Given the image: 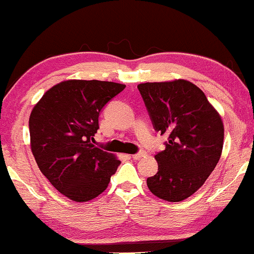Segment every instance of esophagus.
Returning <instances> with one entry per match:
<instances>
[{
    "mask_svg": "<svg viewBox=\"0 0 254 254\" xmlns=\"http://www.w3.org/2000/svg\"><path fill=\"white\" fill-rule=\"evenodd\" d=\"M146 155V153L144 150H140L139 153H137V154H133V155H130V158L132 159H134V160H139L140 158H143V156H145Z\"/></svg>",
    "mask_w": 254,
    "mask_h": 254,
    "instance_id": "1",
    "label": "esophagus"
}]
</instances>
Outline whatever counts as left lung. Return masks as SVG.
I'll return each instance as SVG.
<instances>
[{"label": "left lung", "mask_w": 254, "mask_h": 254, "mask_svg": "<svg viewBox=\"0 0 254 254\" xmlns=\"http://www.w3.org/2000/svg\"><path fill=\"white\" fill-rule=\"evenodd\" d=\"M156 132L167 135L155 155L158 172L146 179L153 194L181 202L197 192L221 156L224 125L202 90L185 79L138 85Z\"/></svg>", "instance_id": "obj_1"}]
</instances>
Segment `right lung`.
I'll return each instance as SVG.
<instances>
[{
    "label": "right lung",
    "mask_w": 254,
    "mask_h": 254,
    "mask_svg": "<svg viewBox=\"0 0 254 254\" xmlns=\"http://www.w3.org/2000/svg\"><path fill=\"white\" fill-rule=\"evenodd\" d=\"M125 88L103 80H64L49 89L31 111L30 146L36 164L74 202L101 194L121 164L93 143L101 110Z\"/></svg>",
    "instance_id": "add662e5"
}]
</instances>
